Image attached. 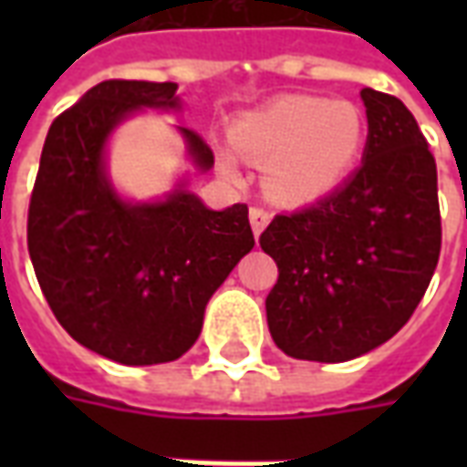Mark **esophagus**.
<instances>
[{
  "mask_svg": "<svg viewBox=\"0 0 467 467\" xmlns=\"http://www.w3.org/2000/svg\"><path fill=\"white\" fill-rule=\"evenodd\" d=\"M270 223V213L263 210V207H250V224H253V233L254 237H260L265 227Z\"/></svg>",
  "mask_w": 467,
  "mask_h": 467,
  "instance_id": "esophagus-1",
  "label": "esophagus"
}]
</instances>
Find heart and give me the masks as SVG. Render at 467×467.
<instances>
[{"instance_id": "1", "label": "heart", "mask_w": 467, "mask_h": 467, "mask_svg": "<svg viewBox=\"0 0 467 467\" xmlns=\"http://www.w3.org/2000/svg\"><path fill=\"white\" fill-rule=\"evenodd\" d=\"M234 152L267 164V190L285 202H313L350 172L365 140V124L350 102L320 97H280L237 119L230 130ZM224 170L234 172L230 157Z\"/></svg>"}]
</instances>
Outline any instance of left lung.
Here are the masks:
<instances>
[{
  "label": "left lung",
  "mask_w": 467,
  "mask_h": 467,
  "mask_svg": "<svg viewBox=\"0 0 467 467\" xmlns=\"http://www.w3.org/2000/svg\"><path fill=\"white\" fill-rule=\"evenodd\" d=\"M368 144L343 187L275 214L260 247L277 263L267 295L275 345L297 360L345 362L410 320L441 257L438 170L398 97L365 87Z\"/></svg>",
  "instance_id": "obj_1"
}]
</instances>
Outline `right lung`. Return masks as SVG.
<instances>
[{
  "label": "right lung",
  "mask_w": 467,
  "mask_h": 467,
  "mask_svg": "<svg viewBox=\"0 0 467 467\" xmlns=\"http://www.w3.org/2000/svg\"><path fill=\"white\" fill-rule=\"evenodd\" d=\"M174 92V82L137 79L92 87L49 127L29 200L26 244L52 313L77 343L122 365L190 350L213 293L254 247L247 204L214 213L184 187L132 204L107 180L112 130L142 107L177 109ZM177 130L210 170V144Z\"/></svg>",
  "instance_id": "obj_1"
}]
</instances>
